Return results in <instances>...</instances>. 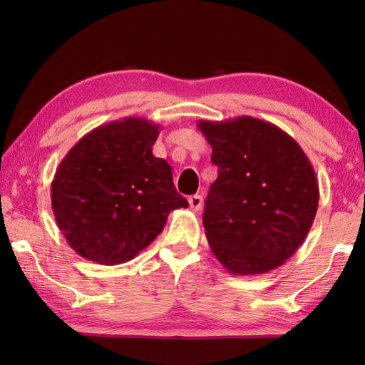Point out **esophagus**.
I'll return each instance as SVG.
<instances>
[{
    "mask_svg": "<svg viewBox=\"0 0 365 365\" xmlns=\"http://www.w3.org/2000/svg\"><path fill=\"white\" fill-rule=\"evenodd\" d=\"M202 202H204V199H202V196H199V195H192V196L188 197V204L191 207V210H195V212L200 210Z\"/></svg>",
    "mask_w": 365,
    "mask_h": 365,
    "instance_id": "34e87169",
    "label": "esophagus"
}]
</instances>
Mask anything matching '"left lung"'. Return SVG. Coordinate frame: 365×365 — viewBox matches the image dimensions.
I'll list each match as a JSON object with an SVG mask.
<instances>
[{
  "instance_id": "obj_1",
  "label": "left lung",
  "mask_w": 365,
  "mask_h": 365,
  "mask_svg": "<svg viewBox=\"0 0 365 365\" xmlns=\"http://www.w3.org/2000/svg\"><path fill=\"white\" fill-rule=\"evenodd\" d=\"M218 178L204 210L210 250L229 273L263 274L304 242L319 207V182L299 144L274 123L240 115L199 120Z\"/></svg>"
}]
</instances>
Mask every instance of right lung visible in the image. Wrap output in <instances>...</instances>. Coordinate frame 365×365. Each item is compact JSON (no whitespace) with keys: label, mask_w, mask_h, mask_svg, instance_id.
Returning <instances> with one entry per match:
<instances>
[{"label":"right lung","mask_w":365,"mask_h":365,"mask_svg":"<svg viewBox=\"0 0 365 365\" xmlns=\"http://www.w3.org/2000/svg\"><path fill=\"white\" fill-rule=\"evenodd\" d=\"M160 130L143 118L103 123L59 163L51 182L54 220L81 257L100 265L135 259L170 212L188 207L173 168L152 153Z\"/></svg>","instance_id":"1"}]
</instances>
